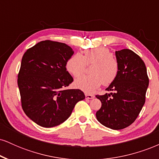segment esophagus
Masks as SVG:
<instances>
[{
  "label": "esophagus",
  "instance_id": "esophagus-1",
  "mask_svg": "<svg viewBox=\"0 0 159 159\" xmlns=\"http://www.w3.org/2000/svg\"><path fill=\"white\" fill-rule=\"evenodd\" d=\"M85 96H86V98H87V99H92V98H93L95 97L94 95H92L90 93H85Z\"/></svg>",
  "mask_w": 159,
  "mask_h": 159
}]
</instances>
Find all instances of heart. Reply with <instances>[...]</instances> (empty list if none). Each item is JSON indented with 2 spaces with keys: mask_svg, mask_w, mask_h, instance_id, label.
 Returning <instances> with one entry per match:
<instances>
[{
  "mask_svg": "<svg viewBox=\"0 0 159 159\" xmlns=\"http://www.w3.org/2000/svg\"><path fill=\"white\" fill-rule=\"evenodd\" d=\"M87 64L92 65L91 74L75 81V85L85 92H92L102 83L104 85L111 84L119 73L118 61L105 47L88 49L83 55L78 53L73 54L67 61L66 69L74 77L78 78L84 72Z\"/></svg>",
  "mask_w": 159,
  "mask_h": 159,
  "instance_id": "b5f03b06",
  "label": "heart"
}]
</instances>
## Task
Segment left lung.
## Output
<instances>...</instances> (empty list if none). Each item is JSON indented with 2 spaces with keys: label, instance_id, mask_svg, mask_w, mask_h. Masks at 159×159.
<instances>
[{
  "label": "left lung",
  "instance_id": "obj_1",
  "mask_svg": "<svg viewBox=\"0 0 159 159\" xmlns=\"http://www.w3.org/2000/svg\"><path fill=\"white\" fill-rule=\"evenodd\" d=\"M119 73L105 90L110 93L96 96L102 102L96 112L98 121L114 130L125 129L134 122L144 103L149 86L145 63L129 49L115 52Z\"/></svg>",
  "mask_w": 159,
  "mask_h": 159
}]
</instances>
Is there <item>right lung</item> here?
Listing matches in <instances>:
<instances>
[{
  "instance_id": "right-lung-1",
  "label": "right lung",
  "mask_w": 159,
  "mask_h": 159,
  "mask_svg": "<svg viewBox=\"0 0 159 159\" xmlns=\"http://www.w3.org/2000/svg\"><path fill=\"white\" fill-rule=\"evenodd\" d=\"M74 51L65 43L45 40L27 49L21 59L18 86L25 114L42 127H54L70 116L81 90L66 89L73 81L66 63Z\"/></svg>"
}]
</instances>
